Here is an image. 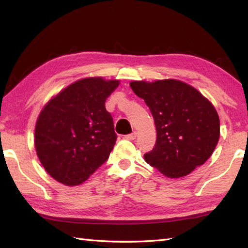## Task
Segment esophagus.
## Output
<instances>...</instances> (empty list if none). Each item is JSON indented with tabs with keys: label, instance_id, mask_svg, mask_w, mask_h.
Segmentation results:
<instances>
[{
	"label": "esophagus",
	"instance_id": "obj_1",
	"mask_svg": "<svg viewBox=\"0 0 248 248\" xmlns=\"http://www.w3.org/2000/svg\"><path fill=\"white\" fill-rule=\"evenodd\" d=\"M136 135H138V133H136V132H132V133H130V134H128V135H125V139L129 140H133L136 139Z\"/></svg>",
	"mask_w": 248,
	"mask_h": 248
}]
</instances>
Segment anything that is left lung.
Here are the masks:
<instances>
[{
    "mask_svg": "<svg viewBox=\"0 0 248 248\" xmlns=\"http://www.w3.org/2000/svg\"><path fill=\"white\" fill-rule=\"evenodd\" d=\"M130 86L154 116L156 141L145 161L168 178L188 175L207 161L219 139V118L212 103L177 80L134 81Z\"/></svg>",
    "mask_w": 248,
    "mask_h": 248,
    "instance_id": "left-lung-1",
    "label": "left lung"
}]
</instances>
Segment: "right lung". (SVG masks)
<instances>
[{
    "label": "right lung",
    "mask_w": 248,
    "mask_h": 248,
    "mask_svg": "<svg viewBox=\"0 0 248 248\" xmlns=\"http://www.w3.org/2000/svg\"><path fill=\"white\" fill-rule=\"evenodd\" d=\"M119 81L88 78L75 82L46 103L35 128V147L49 175L78 186L108 159L116 144L105 100Z\"/></svg>",
    "instance_id": "obj_1"
}]
</instances>
